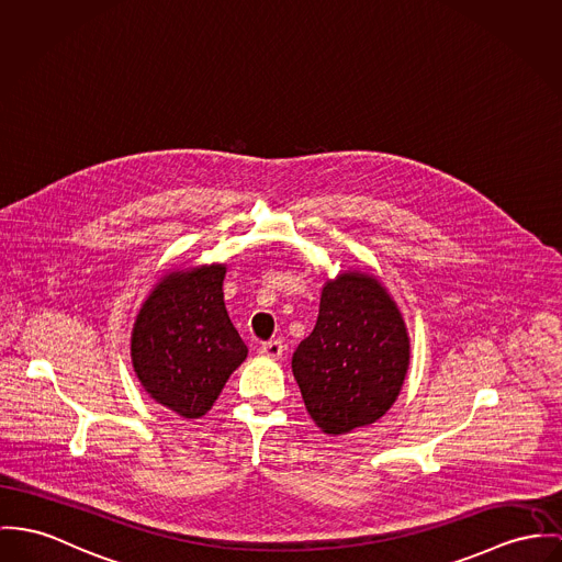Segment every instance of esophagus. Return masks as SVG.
<instances>
[{
    "label": "esophagus",
    "instance_id": "esophagus-1",
    "mask_svg": "<svg viewBox=\"0 0 562 562\" xmlns=\"http://www.w3.org/2000/svg\"><path fill=\"white\" fill-rule=\"evenodd\" d=\"M259 352L262 357H269V359H280L282 352H284V345H282V340H269V342L260 346Z\"/></svg>",
    "mask_w": 562,
    "mask_h": 562
}]
</instances>
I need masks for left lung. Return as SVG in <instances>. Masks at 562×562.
<instances>
[{
  "mask_svg": "<svg viewBox=\"0 0 562 562\" xmlns=\"http://www.w3.org/2000/svg\"><path fill=\"white\" fill-rule=\"evenodd\" d=\"M411 359L404 318L372 273L327 280L312 334L293 352V374L314 424L329 436L379 422Z\"/></svg>",
  "mask_w": 562,
  "mask_h": 562,
  "instance_id": "1",
  "label": "left lung"
}]
</instances>
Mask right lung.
I'll return each instance as SVG.
<instances>
[{"mask_svg":"<svg viewBox=\"0 0 562 562\" xmlns=\"http://www.w3.org/2000/svg\"><path fill=\"white\" fill-rule=\"evenodd\" d=\"M226 265L165 276L140 305L130 340L134 372L158 404L186 419L203 417L248 346L224 307Z\"/></svg>","mask_w":562,"mask_h":562,"instance_id":"obj_1","label":"right lung"}]
</instances>
